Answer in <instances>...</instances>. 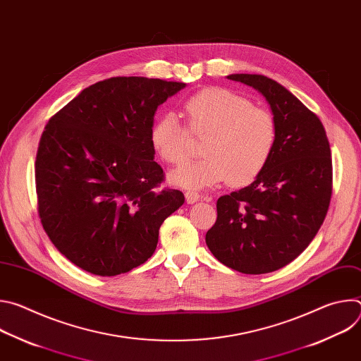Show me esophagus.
Listing matches in <instances>:
<instances>
[{"label":"esophagus","instance_id":"1","mask_svg":"<svg viewBox=\"0 0 361 361\" xmlns=\"http://www.w3.org/2000/svg\"><path fill=\"white\" fill-rule=\"evenodd\" d=\"M198 200H200V194H198L197 191H192V190L185 191V201H187L188 204H192V202H195V201H198Z\"/></svg>","mask_w":361,"mask_h":361}]
</instances>
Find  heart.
I'll return each instance as SVG.
<instances>
[{
    "label": "heart",
    "mask_w": 361,
    "mask_h": 361,
    "mask_svg": "<svg viewBox=\"0 0 361 361\" xmlns=\"http://www.w3.org/2000/svg\"><path fill=\"white\" fill-rule=\"evenodd\" d=\"M187 127L166 113L149 130V144L167 164L180 166L190 157L191 135L204 140V159L171 174L185 188H204L228 181L233 187L251 184L269 166L277 144L274 116L231 90L204 88L183 106Z\"/></svg>",
    "instance_id": "1"
}]
</instances>
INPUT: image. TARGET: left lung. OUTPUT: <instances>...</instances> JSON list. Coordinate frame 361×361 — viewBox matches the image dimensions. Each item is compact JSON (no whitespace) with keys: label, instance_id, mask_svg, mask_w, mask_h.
Returning <instances> with one entry per match:
<instances>
[{"label":"left lung","instance_id":"obj_1","mask_svg":"<svg viewBox=\"0 0 361 361\" xmlns=\"http://www.w3.org/2000/svg\"><path fill=\"white\" fill-rule=\"evenodd\" d=\"M227 78L266 97L279 135L260 177L217 200V221L205 243L235 271L271 273L297 259L326 219L333 192L330 144L320 118L277 81L259 74Z\"/></svg>","mask_w":361,"mask_h":361}]
</instances>
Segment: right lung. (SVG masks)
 I'll list each match as a JSON object with an SVG mask.
<instances>
[{
	"label": "right lung",
	"instance_id": "add662e5",
	"mask_svg": "<svg viewBox=\"0 0 361 361\" xmlns=\"http://www.w3.org/2000/svg\"><path fill=\"white\" fill-rule=\"evenodd\" d=\"M184 82L113 77L49 118L35 159L41 224L77 267L102 277L145 263L163 221L184 204L154 161L149 130Z\"/></svg>",
	"mask_w": 361,
	"mask_h": 361
}]
</instances>
